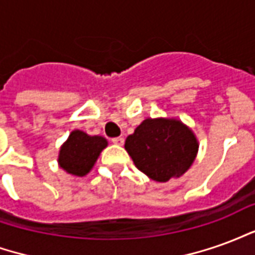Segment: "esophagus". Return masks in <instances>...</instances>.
I'll return each mask as SVG.
<instances>
[{
	"instance_id": "34e87169",
	"label": "esophagus",
	"mask_w": 255,
	"mask_h": 255,
	"mask_svg": "<svg viewBox=\"0 0 255 255\" xmlns=\"http://www.w3.org/2000/svg\"><path fill=\"white\" fill-rule=\"evenodd\" d=\"M112 143L117 144V146H122V144L124 143V138H123V136H117V138H113V139H112Z\"/></svg>"
}]
</instances>
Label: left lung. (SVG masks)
I'll return each mask as SVG.
<instances>
[{
    "label": "left lung",
    "mask_w": 255,
    "mask_h": 255,
    "mask_svg": "<svg viewBox=\"0 0 255 255\" xmlns=\"http://www.w3.org/2000/svg\"><path fill=\"white\" fill-rule=\"evenodd\" d=\"M124 147L133 164L155 182L165 183L182 176L192 165L198 153V140L191 129L176 119H146Z\"/></svg>",
    "instance_id": "8db88e82"
}]
</instances>
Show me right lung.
I'll return each instance as SVG.
<instances>
[{
	"mask_svg": "<svg viewBox=\"0 0 255 255\" xmlns=\"http://www.w3.org/2000/svg\"><path fill=\"white\" fill-rule=\"evenodd\" d=\"M106 146L108 140L104 136H90L80 129H75L60 149L58 165L73 176H84L93 169Z\"/></svg>",
	"mask_w": 255,
	"mask_h": 255,
	"instance_id": "add662e5",
	"label": "right lung"
}]
</instances>
